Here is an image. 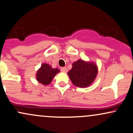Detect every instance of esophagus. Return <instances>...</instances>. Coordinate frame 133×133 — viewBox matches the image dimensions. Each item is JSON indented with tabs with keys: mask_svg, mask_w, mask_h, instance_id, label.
Wrapping results in <instances>:
<instances>
[{
	"mask_svg": "<svg viewBox=\"0 0 133 133\" xmlns=\"http://www.w3.org/2000/svg\"><path fill=\"white\" fill-rule=\"evenodd\" d=\"M61 71L63 72H68V68H65V67L61 68Z\"/></svg>",
	"mask_w": 133,
	"mask_h": 133,
	"instance_id": "obj_1",
	"label": "esophagus"
}]
</instances>
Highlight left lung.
<instances>
[{
    "instance_id": "1",
    "label": "left lung",
    "mask_w": 133,
    "mask_h": 133,
    "mask_svg": "<svg viewBox=\"0 0 133 133\" xmlns=\"http://www.w3.org/2000/svg\"><path fill=\"white\" fill-rule=\"evenodd\" d=\"M72 65V68L68 74L74 86L86 88L91 85L97 74L96 65L79 59Z\"/></svg>"
}]
</instances>
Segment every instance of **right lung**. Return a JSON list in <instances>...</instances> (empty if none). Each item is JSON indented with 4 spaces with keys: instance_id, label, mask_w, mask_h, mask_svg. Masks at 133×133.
Instances as JSON below:
<instances>
[{
    "instance_id": "add662e5",
    "label": "right lung",
    "mask_w": 133,
    "mask_h": 133,
    "mask_svg": "<svg viewBox=\"0 0 133 133\" xmlns=\"http://www.w3.org/2000/svg\"><path fill=\"white\" fill-rule=\"evenodd\" d=\"M58 72H59L58 69H52L51 65L43 64L41 65V68L38 70L36 78L40 83L44 85H47L51 83L52 79Z\"/></svg>"
}]
</instances>
